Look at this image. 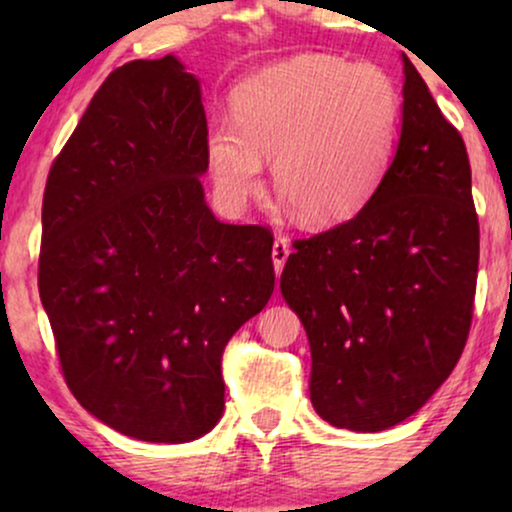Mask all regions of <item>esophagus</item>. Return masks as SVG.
Instances as JSON below:
<instances>
[{
    "label": "esophagus",
    "mask_w": 512,
    "mask_h": 512,
    "mask_svg": "<svg viewBox=\"0 0 512 512\" xmlns=\"http://www.w3.org/2000/svg\"><path fill=\"white\" fill-rule=\"evenodd\" d=\"M289 254H291L289 240H286V237H277L275 244H272V263H275L277 275L284 270V263L286 258H289Z\"/></svg>",
    "instance_id": "esophagus-1"
}]
</instances>
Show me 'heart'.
Instances as JSON below:
<instances>
[{
  "label": "heart",
  "mask_w": 512,
  "mask_h": 512,
  "mask_svg": "<svg viewBox=\"0 0 512 512\" xmlns=\"http://www.w3.org/2000/svg\"><path fill=\"white\" fill-rule=\"evenodd\" d=\"M403 100L382 67L335 55H298L233 93V121L207 128V165L228 205L272 184L305 226L354 216L394 160Z\"/></svg>",
  "instance_id": "heart-1"
}]
</instances>
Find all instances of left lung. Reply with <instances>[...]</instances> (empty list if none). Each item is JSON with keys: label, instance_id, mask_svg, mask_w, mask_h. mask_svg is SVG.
Here are the masks:
<instances>
[{"label": "left lung", "instance_id": "8db88e82", "mask_svg": "<svg viewBox=\"0 0 512 512\" xmlns=\"http://www.w3.org/2000/svg\"><path fill=\"white\" fill-rule=\"evenodd\" d=\"M403 72L387 177L352 219L293 242L279 279L310 340L314 410L363 433L415 415L450 377L478 282L466 144L405 55Z\"/></svg>", "mask_w": 512, "mask_h": 512}]
</instances>
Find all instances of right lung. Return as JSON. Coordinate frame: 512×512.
<instances>
[{
  "label": "right lung",
  "mask_w": 512,
  "mask_h": 512,
  "mask_svg": "<svg viewBox=\"0 0 512 512\" xmlns=\"http://www.w3.org/2000/svg\"><path fill=\"white\" fill-rule=\"evenodd\" d=\"M200 83L165 55L111 72L53 160L39 296L76 401L111 429L186 443L214 429L228 340L275 289L265 226L205 202Z\"/></svg>",
  "instance_id": "add662e5"
}]
</instances>
